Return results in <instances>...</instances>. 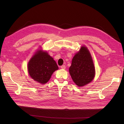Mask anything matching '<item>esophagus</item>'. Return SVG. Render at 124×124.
<instances>
[{
	"label": "esophagus",
	"mask_w": 124,
	"mask_h": 124,
	"mask_svg": "<svg viewBox=\"0 0 124 124\" xmlns=\"http://www.w3.org/2000/svg\"><path fill=\"white\" fill-rule=\"evenodd\" d=\"M61 68L62 69H66V66L65 65H62L61 67Z\"/></svg>",
	"instance_id": "esophagus-1"
}]
</instances>
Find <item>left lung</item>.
<instances>
[{"label": "left lung", "instance_id": "8db88e82", "mask_svg": "<svg viewBox=\"0 0 124 124\" xmlns=\"http://www.w3.org/2000/svg\"><path fill=\"white\" fill-rule=\"evenodd\" d=\"M69 73L73 82L78 86L90 83L95 77V70L91 55L85 46H82L73 57Z\"/></svg>", "mask_w": 124, "mask_h": 124}]
</instances>
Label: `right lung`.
Returning a JSON list of instances; mask_svg holds the SVG:
<instances>
[{
  "instance_id": "add662e5",
  "label": "right lung",
  "mask_w": 124,
  "mask_h": 124,
  "mask_svg": "<svg viewBox=\"0 0 124 124\" xmlns=\"http://www.w3.org/2000/svg\"><path fill=\"white\" fill-rule=\"evenodd\" d=\"M58 69V66L53 58L46 52L41 50L37 52L28 64L30 76L41 84L47 83L52 74Z\"/></svg>"
}]
</instances>
